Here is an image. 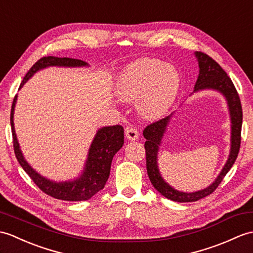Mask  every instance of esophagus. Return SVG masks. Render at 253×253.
I'll use <instances>...</instances> for the list:
<instances>
[{
	"instance_id": "1",
	"label": "esophagus",
	"mask_w": 253,
	"mask_h": 253,
	"mask_svg": "<svg viewBox=\"0 0 253 253\" xmlns=\"http://www.w3.org/2000/svg\"><path fill=\"white\" fill-rule=\"evenodd\" d=\"M125 136L128 140L133 141V140H137L139 137V132L136 128H132V127H127L126 130H125Z\"/></svg>"
}]
</instances>
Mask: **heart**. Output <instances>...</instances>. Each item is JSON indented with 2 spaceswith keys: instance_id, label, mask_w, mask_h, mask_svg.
Here are the masks:
<instances>
[{
  "instance_id": "heart-1",
  "label": "heart",
  "mask_w": 253,
  "mask_h": 253,
  "mask_svg": "<svg viewBox=\"0 0 253 253\" xmlns=\"http://www.w3.org/2000/svg\"><path fill=\"white\" fill-rule=\"evenodd\" d=\"M174 66L154 58H140L123 70L116 95L123 101H137L138 112L148 120L160 119L171 108L180 89Z\"/></svg>"
}]
</instances>
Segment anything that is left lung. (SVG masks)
I'll use <instances>...</instances> for the list:
<instances>
[{"mask_svg": "<svg viewBox=\"0 0 253 253\" xmlns=\"http://www.w3.org/2000/svg\"><path fill=\"white\" fill-rule=\"evenodd\" d=\"M195 56L198 61L199 74L196 81L194 92L204 89H212L221 92L225 97L227 101L228 111H230L231 117V151L228 155L227 161L224 167L221 170L220 174L216 179L206 189L184 193L173 189L167 182L163 179L161 175L160 169L157 165V154L160 150V145L162 143V139L164 133L166 132L167 126L171 119V115H169L165 119H162L155 123H152L149 126H146L143 130V136L146 139L144 143L145 155H146V170L150 178L151 183L153 184L155 189L160 192L163 196L170 199V201L178 203H190L196 202L198 199H202L210 195L214 192L216 187L219 186L225 174L230 171V169L236 161L239 148L240 140H242V124H243V109L238 92L235 88L230 76L223 70L220 64L214 61L212 58L201 51H196Z\"/></svg>", "mask_w": 253, "mask_h": 253, "instance_id": "8db88e82", "label": "left lung"}]
</instances>
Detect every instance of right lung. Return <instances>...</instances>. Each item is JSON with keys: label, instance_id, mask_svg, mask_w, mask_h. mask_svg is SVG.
<instances>
[{"label": "right lung", "instance_id": "obj_1", "mask_svg": "<svg viewBox=\"0 0 253 253\" xmlns=\"http://www.w3.org/2000/svg\"><path fill=\"white\" fill-rule=\"evenodd\" d=\"M87 66V62L80 59H73V58H58L54 56L43 57L35 62L32 68L29 70L21 82L19 89L39 70L48 67L75 68ZM16 101L17 95L14 98L10 112V125L11 133H13L15 155L20 166L29 174V177L33 180L34 183L39 186V189L47 194V195L67 202L88 201L96 193L101 191L109 179L111 163H112L113 157L124 144V128L121 125L100 128L92 140L89 151H88L83 173L72 181L55 182L46 179L43 175L35 171L22 155L14 127V111Z\"/></svg>", "mask_w": 253, "mask_h": 253}]
</instances>
